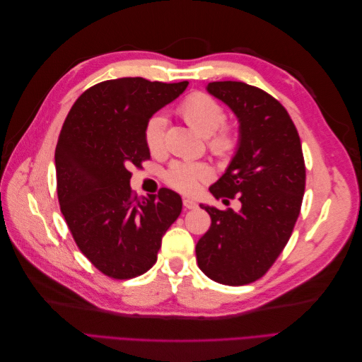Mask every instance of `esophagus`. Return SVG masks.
<instances>
[{
	"label": "esophagus",
	"mask_w": 362,
	"mask_h": 362,
	"mask_svg": "<svg viewBox=\"0 0 362 362\" xmlns=\"http://www.w3.org/2000/svg\"><path fill=\"white\" fill-rule=\"evenodd\" d=\"M182 205H184L185 210H194V208L198 206V204H196L193 199H189V198L182 199Z\"/></svg>",
	"instance_id": "1"
}]
</instances>
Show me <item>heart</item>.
I'll use <instances>...</instances> for the list:
<instances>
[{
    "instance_id": "heart-1",
    "label": "heart",
    "mask_w": 362,
    "mask_h": 362,
    "mask_svg": "<svg viewBox=\"0 0 362 362\" xmlns=\"http://www.w3.org/2000/svg\"><path fill=\"white\" fill-rule=\"evenodd\" d=\"M180 115L194 131L205 136L206 146L217 157H229L237 148L234 131L225 125V110L213 96L194 92L180 105ZM168 120L161 113L152 115L144 129L146 148L151 154L160 156L164 151ZM213 178V169L206 163H173L164 180L172 189L184 194H193L201 189V184Z\"/></svg>"
}]
</instances>
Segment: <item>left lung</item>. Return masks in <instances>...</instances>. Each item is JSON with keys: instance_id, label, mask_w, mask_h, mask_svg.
Instances as JSON below:
<instances>
[{"instance_id": "left-lung-1", "label": "left lung", "mask_w": 362, "mask_h": 362, "mask_svg": "<svg viewBox=\"0 0 362 362\" xmlns=\"http://www.w3.org/2000/svg\"><path fill=\"white\" fill-rule=\"evenodd\" d=\"M206 90L238 119L235 156L210 192L216 199L237 198L240 211L201 205L211 226L196 245L205 275L225 286H245L261 276L286 247L305 192L302 145L279 101L242 81L208 83Z\"/></svg>"}]
</instances>
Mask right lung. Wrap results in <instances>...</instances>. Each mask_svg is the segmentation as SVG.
<instances>
[{"instance_id":"add662e5","label":"right lung","mask_w":362,"mask_h":362,"mask_svg":"<svg viewBox=\"0 0 362 362\" xmlns=\"http://www.w3.org/2000/svg\"><path fill=\"white\" fill-rule=\"evenodd\" d=\"M187 81L161 83L140 76L98 83L72 105L56 148L60 210L76 246L113 279L144 275L156 264L161 237L177 221L178 193L137 198L131 168L148 160V119L172 103Z\"/></svg>"}]
</instances>
